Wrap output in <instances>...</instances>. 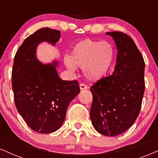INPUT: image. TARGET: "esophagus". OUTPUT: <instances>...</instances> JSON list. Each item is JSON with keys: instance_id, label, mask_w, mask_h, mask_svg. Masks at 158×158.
<instances>
[{"instance_id": "34e87169", "label": "esophagus", "mask_w": 158, "mask_h": 158, "mask_svg": "<svg viewBox=\"0 0 158 158\" xmlns=\"http://www.w3.org/2000/svg\"><path fill=\"white\" fill-rule=\"evenodd\" d=\"M80 89H81V90H83V89H88V85L84 84V83H81V84H80Z\"/></svg>"}]
</instances>
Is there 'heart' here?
<instances>
[{
    "instance_id": "obj_1",
    "label": "heart",
    "mask_w": 158,
    "mask_h": 158,
    "mask_svg": "<svg viewBox=\"0 0 158 158\" xmlns=\"http://www.w3.org/2000/svg\"><path fill=\"white\" fill-rule=\"evenodd\" d=\"M114 47L109 42L85 40L74 46L69 57L64 62L68 69H83L86 78L96 81L106 77L114 64Z\"/></svg>"
}]
</instances>
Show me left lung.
<instances>
[{
	"label": "left lung",
	"mask_w": 158,
	"mask_h": 158,
	"mask_svg": "<svg viewBox=\"0 0 158 158\" xmlns=\"http://www.w3.org/2000/svg\"><path fill=\"white\" fill-rule=\"evenodd\" d=\"M118 53L114 72L91 86L90 117L94 129L115 136L133 125L141 110L145 89V63L134 41L119 31L107 32Z\"/></svg>",
	"instance_id": "8db88e82"
}]
</instances>
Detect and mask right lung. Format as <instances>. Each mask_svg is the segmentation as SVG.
Segmentation results:
<instances>
[{
    "label": "right lung",
    "mask_w": 158,
    "mask_h": 158,
    "mask_svg": "<svg viewBox=\"0 0 158 158\" xmlns=\"http://www.w3.org/2000/svg\"><path fill=\"white\" fill-rule=\"evenodd\" d=\"M59 31L43 28L25 39L15 54L11 84L17 111L33 130L55 132L62 125L70 102L79 94L77 81H62L56 67L58 61L43 64L36 58L38 44L55 45Z\"/></svg>",
    "instance_id": "1"
}]
</instances>
